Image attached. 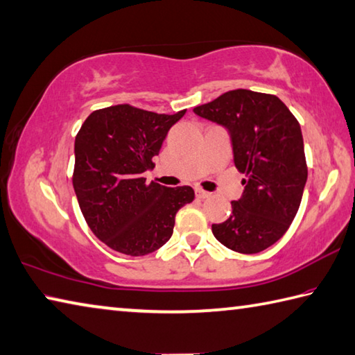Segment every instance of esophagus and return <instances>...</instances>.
<instances>
[{"instance_id":"1","label":"esophagus","mask_w":355,"mask_h":355,"mask_svg":"<svg viewBox=\"0 0 355 355\" xmlns=\"http://www.w3.org/2000/svg\"><path fill=\"white\" fill-rule=\"evenodd\" d=\"M196 196H197L198 198H208L211 194H209L208 191H203V189L197 188V189H196Z\"/></svg>"}]
</instances>
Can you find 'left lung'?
I'll use <instances>...</instances> for the list:
<instances>
[{
  "instance_id": "obj_1",
  "label": "left lung",
  "mask_w": 355,
  "mask_h": 355,
  "mask_svg": "<svg viewBox=\"0 0 355 355\" xmlns=\"http://www.w3.org/2000/svg\"><path fill=\"white\" fill-rule=\"evenodd\" d=\"M194 113L227 128L234 164L245 173L242 197L231 202L227 220L212 225V234L243 254L272 247L293 222L307 182L300 122L276 96L242 88Z\"/></svg>"
}]
</instances>
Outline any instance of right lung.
<instances>
[{
    "label": "right lung",
    "mask_w": 355,
    "mask_h": 355,
    "mask_svg": "<svg viewBox=\"0 0 355 355\" xmlns=\"http://www.w3.org/2000/svg\"><path fill=\"white\" fill-rule=\"evenodd\" d=\"M132 105L96 110L74 143L73 186L80 211L98 239L128 256H144L171 239L175 214L194 200L191 186L146 183L169 128L183 118Z\"/></svg>",
    "instance_id": "1"
}]
</instances>
